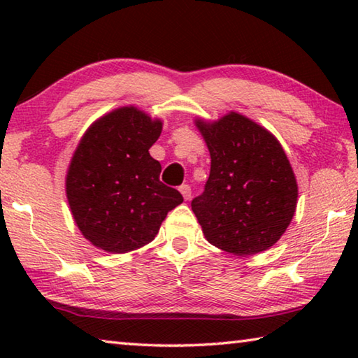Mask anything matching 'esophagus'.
<instances>
[{
    "label": "esophagus",
    "instance_id": "1",
    "mask_svg": "<svg viewBox=\"0 0 358 358\" xmlns=\"http://www.w3.org/2000/svg\"><path fill=\"white\" fill-rule=\"evenodd\" d=\"M178 189H180L181 196H183L185 201H189V199H191V186L189 185H181Z\"/></svg>",
    "mask_w": 358,
    "mask_h": 358
}]
</instances>
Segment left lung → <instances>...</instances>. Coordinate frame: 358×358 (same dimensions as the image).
Instances as JSON below:
<instances>
[{"instance_id":"obj_1","label":"left lung","mask_w":358,"mask_h":358,"mask_svg":"<svg viewBox=\"0 0 358 358\" xmlns=\"http://www.w3.org/2000/svg\"><path fill=\"white\" fill-rule=\"evenodd\" d=\"M196 126L211 157L205 189L191 202L205 238L237 256L268 250L286 232L299 197L281 143L237 112Z\"/></svg>"}]
</instances>
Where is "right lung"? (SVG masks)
I'll return each mask as SVG.
<instances>
[{"instance_id":"right-lung-1","label":"right lung","mask_w":358,"mask_h":358,"mask_svg":"<svg viewBox=\"0 0 358 358\" xmlns=\"http://www.w3.org/2000/svg\"><path fill=\"white\" fill-rule=\"evenodd\" d=\"M162 131L137 107H120L90 126L66 175V196L77 227L99 250L123 254L159 232L183 196L159 181L161 164L150 156Z\"/></svg>"}]
</instances>
